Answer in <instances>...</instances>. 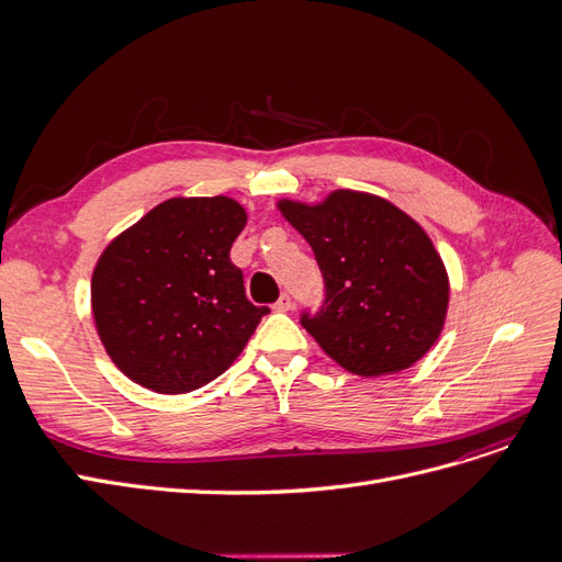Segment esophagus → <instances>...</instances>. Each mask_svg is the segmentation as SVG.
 <instances>
[{"label":"esophagus","mask_w":562,"mask_h":562,"mask_svg":"<svg viewBox=\"0 0 562 562\" xmlns=\"http://www.w3.org/2000/svg\"><path fill=\"white\" fill-rule=\"evenodd\" d=\"M291 307H293V300H291V295H288V293H283V295L274 302V310H277V312H288Z\"/></svg>","instance_id":"esophagus-1"}]
</instances>
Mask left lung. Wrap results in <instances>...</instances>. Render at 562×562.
<instances>
[{
    "label": "left lung",
    "mask_w": 562,
    "mask_h": 562,
    "mask_svg": "<svg viewBox=\"0 0 562 562\" xmlns=\"http://www.w3.org/2000/svg\"><path fill=\"white\" fill-rule=\"evenodd\" d=\"M314 250L326 300L300 323L321 349L361 378L419 361L443 330L450 285L443 260L411 215L386 199L337 190L318 206L281 201Z\"/></svg>",
    "instance_id": "obj_1"
}]
</instances>
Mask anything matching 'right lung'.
<instances>
[{"label": "right lung", "instance_id": "add662e5", "mask_svg": "<svg viewBox=\"0 0 562 562\" xmlns=\"http://www.w3.org/2000/svg\"><path fill=\"white\" fill-rule=\"evenodd\" d=\"M244 227L234 199H168L100 255L93 318L126 378L157 394H187L241 353L269 314L246 297L244 271L229 258Z\"/></svg>", "mask_w": 562, "mask_h": 562}]
</instances>
